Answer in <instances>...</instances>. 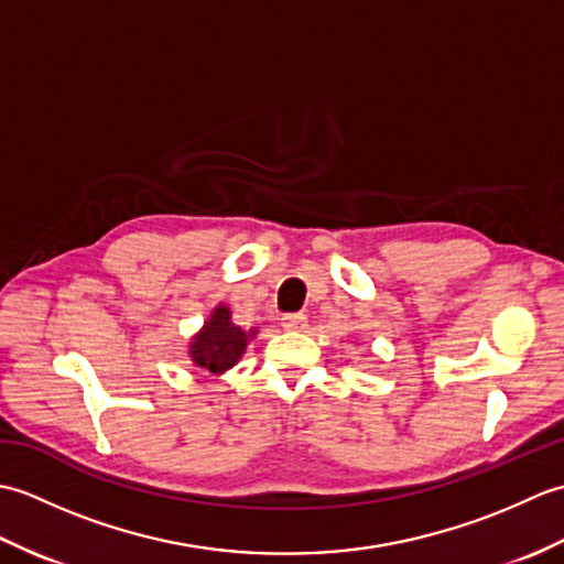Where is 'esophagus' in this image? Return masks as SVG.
<instances>
[{
    "instance_id": "obj_1",
    "label": "esophagus",
    "mask_w": 564,
    "mask_h": 564,
    "mask_svg": "<svg viewBox=\"0 0 564 564\" xmlns=\"http://www.w3.org/2000/svg\"><path fill=\"white\" fill-rule=\"evenodd\" d=\"M281 327L285 332H303L307 327V317L301 313H293V315H283L281 319Z\"/></svg>"
}]
</instances>
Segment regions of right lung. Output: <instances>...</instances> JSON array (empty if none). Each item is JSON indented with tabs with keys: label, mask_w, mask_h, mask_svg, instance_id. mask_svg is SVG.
Segmentation results:
<instances>
[{
	"label": "right lung",
	"mask_w": 564,
	"mask_h": 564,
	"mask_svg": "<svg viewBox=\"0 0 564 564\" xmlns=\"http://www.w3.org/2000/svg\"><path fill=\"white\" fill-rule=\"evenodd\" d=\"M230 317V307L218 305L188 344L191 361L206 373L223 376L227 368H232L242 358L247 341L257 334V329L245 332L242 327H237Z\"/></svg>",
	"instance_id": "1"
}]
</instances>
